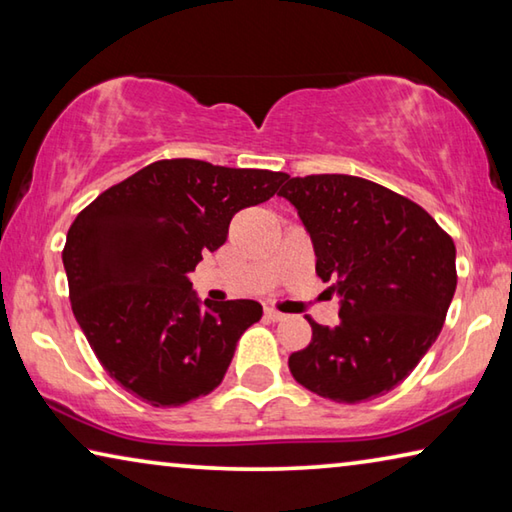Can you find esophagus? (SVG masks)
Segmentation results:
<instances>
[{"label":"esophagus","instance_id":"1","mask_svg":"<svg viewBox=\"0 0 512 512\" xmlns=\"http://www.w3.org/2000/svg\"><path fill=\"white\" fill-rule=\"evenodd\" d=\"M264 316H266L268 320H273V323H277V320H282V318H284V314H280V311H277V309H271V307H266V309H264Z\"/></svg>","mask_w":512,"mask_h":512}]
</instances>
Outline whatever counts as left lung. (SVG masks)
<instances>
[{"label":"left lung","instance_id":"obj_1","mask_svg":"<svg viewBox=\"0 0 512 512\" xmlns=\"http://www.w3.org/2000/svg\"><path fill=\"white\" fill-rule=\"evenodd\" d=\"M316 250V273L341 296V323L311 325L293 379L332 402L359 404L411 375L443 329L456 291V246L433 216L372 180L318 173L280 189Z\"/></svg>","mask_w":512,"mask_h":512}]
</instances>
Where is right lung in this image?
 <instances>
[{"label": "right lung", "mask_w": 512, "mask_h": 512, "mask_svg": "<svg viewBox=\"0 0 512 512\" xmlns=\"http://www.w3.org/2000/svg\"><path fill=\"white\" fill-rule=\"evenodd\" d=\"M287 173L158 160L79 212L63 264L72 311L103 370L151 406H180L223 381L255 300L194 298L187 273L228 239L239 210L271 198Z\"/></svg>", "instance_id": "add662e5"}]
</instances>
